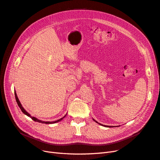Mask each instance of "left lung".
Here are the masks:
<instances>
[{
  "instance_id": "left-lung-1",
  "label": "left lung",
  "mask_w": 160,
  "mask_h": 160,
  "mask_svg": "<svg viewBox=\"0 0 160 160\" xmlns=\"http://www.w3.org/2000/svg\"><path fill=\"white\" fill-rule=\"evenodd\" d=\"M93 120L94 121V122H95L96 123H98V124H99V125H102V126H104V127H106V128H108V127H109V126H108V125H102V124H101V123H98V122H97V121H96V120H95L94 119H93ZM110 127H111V126H110ZM110 127H109V128H110Z\"/></svg>"
}]
</instances>
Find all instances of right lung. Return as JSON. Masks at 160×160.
<instances>
[{
	"instance_id": "obj_1",
	"label": "right lung",
	"mask_w": 160,
	"mask_h": 160,
	"mask_svg": "<svg viewBox=\"0 0 160 160\" xmlns=\"http://www.w3.org/2000/svg\"><path fill=\"white\" fill-rule=\"evenodd\" d=\"M14 95H15V99H16V101H17V104H18V107L20 108L21 110L22 111V112L24 114H25L26 115H27L28 117L31 118L33 121H35V122H38V123H46V124L55 123H57V122H61V121L62 119H63V118L65 117V116L67 115V114H66V115L64 116V117H62V118H61V119H58V120H57V121H55V122H44V121L39 120V119L36 118H35V117H32V116H31L29 113H28L27 112V111L25 109L23 108V107H22L21 103V102H20V101H19V99H18V98L17 95L15 91H14Z\"/></svg>"
}]
</instances>
